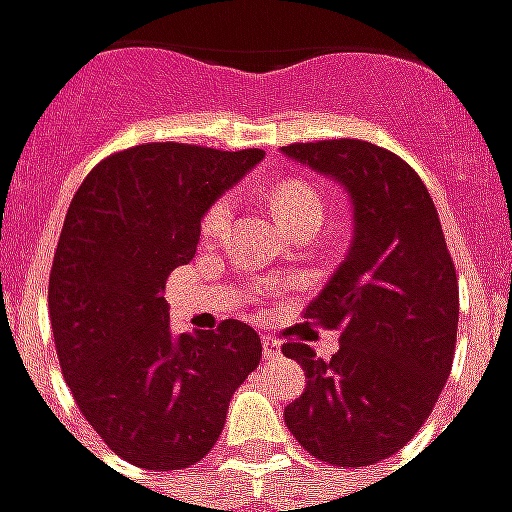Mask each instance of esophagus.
I'll use <instances>...</instances> for the list:
<instances>
[{"instance_id":"esophagus-1","label":"esophagus","mask_w":512,"mask_h":512,"mask_svg":"<svg viewBox=\"0 0 512 512\" xmlns=\"http://www.w3.org/2000/svg\"><path fill=\"white\" fill-rule=\"evenodd\" d=\"M263 356H266V359H277L279 356V343L277 340H274V337H263Z\"/></svg>"}]
</instances>
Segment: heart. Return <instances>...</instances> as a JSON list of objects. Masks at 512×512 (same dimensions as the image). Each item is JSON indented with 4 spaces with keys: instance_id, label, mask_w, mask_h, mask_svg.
<instances>
[{
    "instance_id": "heart-1",
    "label": "heart",
    "mask_w": 512,
    "mask_h": 512,
    "mask_svg": "<svg viewBox=\"0 0 512 512\" xmlns=\"http://www.w3.org/2000/svg\"><path fill=\"white\" fill-rule=\"evenodd\" d=\"M271 208L277 222L285 227V233H293L299 227H318L323 219V200L318 191L312 189L304 180H279L271 191ZM233 205L230 200H216L202 216V238L216 241L224 233V227L230 222Z\"/></svg>"
}]
</instances>
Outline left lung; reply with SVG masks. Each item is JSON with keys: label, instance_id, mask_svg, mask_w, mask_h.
Returning <instances> with one entry per match:
<instances>
[{"label": "left lung", "instance_id": "1", "mask_svg": "<svg viewBox=\"0 0 512 512\" xmlns=\"http://www.w3.org/2000/svg\"><path fill=\"white\" fill-rule=\"evenodd\" d=\"M345 186L354 205L351 249L304 318L340 329L323 362L310 345L282 354L307 386L285 408L304 450L332 466H370L414 439L447 384L458 337V277L425 183L395 153L362 139L282 147Z\"/></svg>", "mask_w": 512, "mask_h": 512}]
</instances>
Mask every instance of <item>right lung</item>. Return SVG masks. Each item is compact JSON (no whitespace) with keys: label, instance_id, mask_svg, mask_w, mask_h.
Returning a JSON list of instances; mask_svg holds the SVG:
<instances>
[{"label":"right lung","instance_id":"right-lung-1","mask_svg":"<svg viewBox=\"0 0 512 512\" xmlns=\"http://www.w3.org/2000/svg\"><path fill=\"white\" fill-rule=\"evenodd\" d=\"M263 156L147 142L104 158L73 194L49 277L54 345L84 419L139 469L202 461L260 365V337L233 318L172 334L164 285L197 252L208 208Z\"/></svg>","mask_w":512,"mask_h":512}]
</instances>
